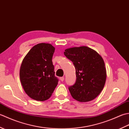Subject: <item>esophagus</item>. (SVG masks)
I'll use <instances>...</instances> for the list:
<instances>
[{"instance_id": "1", "label": "esophagus", "mask_w": 129, "mask_h": 129, "mask_svg": "<svg viewBox=\"0 0 129 129\" xmlns=\"http://www.w3.org/2000/svg\"><path fill=\"white\" fill-rule=\"evenodd\" d=\"M60 80H61V81H63L64 80V77H60Z\"/></svg>"}]
</instances>
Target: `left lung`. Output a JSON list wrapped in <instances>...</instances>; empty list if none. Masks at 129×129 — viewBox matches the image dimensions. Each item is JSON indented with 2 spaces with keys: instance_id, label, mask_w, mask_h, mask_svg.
<instances>
[{
  "instance_id": "8db88e82",
  "label": "left lung",
  "mask_w": 129,
  "mask_h": 129,
  "mask_svg": "<svg viewBox=\"0 0 129 129\" xmlns=\"http://www.w3.org/2000/svg\"><path fill=\"white\" fill-rule=\"evenodd\" d=\"M64 55L73 62L76 69V82L69 87L72 97L80 102L94 100L106 82V70L102 56L85 46L65 49Z\"/></svg>"
}]
</instances>
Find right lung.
<instances>
[{"instance_id":"obj_1","label":"right lung","mask_w":129,"mask_h":129,"mask_svg":"<svg viewBox=\"0 0 129 129\" xmlns=\"http://www.w3.org/2000/svg\"><path fill=\"white\" fill-rule=\"evenodd\" d=\"M54 51L50 44L40 43L34 46L23 60L19 73L21 85L35 100H48L58 83L52 62Z\"/></svg>"}]
</instances>
